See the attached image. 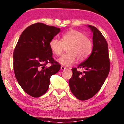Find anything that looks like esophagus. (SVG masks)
<instances>
[{
	"label": "esophagus",
	"mask_w": 124,
	"mask_h": 124,
	"mask_svg": "<svg viewBox=\"0 0 124 124\" xmlns=\"http://www.w3.org/2000/svg\"><path fill=\"white\" fill-rule=\"evenodd\" d=\"M66 69V68L63 66H61V70H65Z\"/></svg>",
	"instance_id": "1"
}]
</instances>
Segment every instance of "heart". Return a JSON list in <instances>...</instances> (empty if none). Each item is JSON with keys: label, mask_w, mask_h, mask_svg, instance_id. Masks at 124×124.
<instances>
[{"label": "heart", "mask_w": 124, "mask_h": 124, "mask_svg": "<svg viewBox=\"0 0 124 124\" xmlns=\"http://www.w3.org/2000/svg\"><path fill=\"white\" fill-rule=\"evenodd\" d=\"M67 52L58 59L62 65L69 66L74 64L78 59L79 61L86 60L92 53L93 44L91 40L85 35L76 30H70L62 35L61 41L54 38L49 43V47L54 54H61L64 46Z\"/></svg>", "instance_id": "heart-1"}]
</instances>
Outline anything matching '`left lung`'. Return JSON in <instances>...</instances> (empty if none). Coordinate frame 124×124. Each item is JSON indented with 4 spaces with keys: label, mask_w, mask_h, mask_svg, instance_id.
Here are the masks:
<instances>
[{
    "label": "left lung",
    "mask_w": 124,
    "mask_h": 124,
    "mask_svg": "<svg viewBox=\"0 0 124 124\" xmlns=\"http://www.w3.org/2000/svg\"><path fill=\"white\" fill-rule=\"evenodd\" d=\"M88 27L93 32L92 53L78 67L83 72L73 68L72 76L69 80V86L73 94L78 99L84 101L91 98L101 89L108 75L110 69L108 47L102 33L94 26Z\"/></svg>",
    "instance_id": "obj_1"
}]
</instances>
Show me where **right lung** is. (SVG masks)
<instances>
[{
  "label": "right lung",
  "mask_w": 124,
  "mask_h": 124,
  "mask_svg": "<svg viewBox=\"0 0 124 124\" xmlns=\"http://www.w3.org/2000/svg\"><path fill=\"white\" fill-rule=\"evenodd\" d=\"M61 31L60 28L36 23L21 35L13 52V69L21 87L28 94L39 97L49 86L50 77L61 65L52 57L49 43ZM51 66L47 67L46 64Z\"/></svg>",
  "instance_id": "1"
}]
</instances>
